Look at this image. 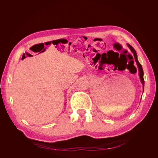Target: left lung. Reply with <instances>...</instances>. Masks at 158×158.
<instances>
[{
  "label": "left lung",
  "instance_id": "1",
  "mask_svg": "<svg viewBox=\"0 0 158 158\" xmlns=\"http://www.w3.org/2000/svg\"><path fill=\"white\" fill-rule=\"evenodd\" d=\"M128 48L130 49V50L132 51V52L134 55V56H135V61L136 63V64L138 66V73H139V76H140V81H141V83L143 85V90H144V72H143V69H142V65L140 64V63H139V61H138V58H137V54L136 52V51L134 49L133 47L130 45L129 44H127Z\"/></svg>",
  "mask_w": 158,
  "mask_h": 158
}]
</instances>
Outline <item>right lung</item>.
I'll return each instance as SVG.
<instances>
[{"label":"right lung","instance_id":"1","mask_svg":"<svg viewBox=\"0 0 158 158\" xmlns=\"http://www.w3.org/2000/svg\"><path fill=\"white\" fill-rule=\"evenodd\" d=\"M30 55V56H31V55H30H30Z\"/></svg>","mask_w":158,"mask_h":158}]
</instances>
